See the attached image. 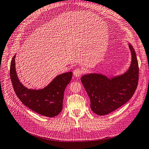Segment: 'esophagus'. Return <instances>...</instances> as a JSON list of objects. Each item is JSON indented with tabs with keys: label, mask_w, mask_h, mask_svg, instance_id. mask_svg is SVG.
<instances>
[{
	"label": "esophagus",
	"mask_w": 149,
	"mask_h": 149,
	"mask_svg": "<svg viewBox=\"0 0 149 149\" xmlns=\"http://www.w3.org/2000/svg\"><path fill=\"white\" fill-rule=\"evenodd\" d=\"M84 72V70L80 68L75 69L73 71V74L75 77H80Z\"/></svg>",
	"instance_id": "1"
}]
</instances>
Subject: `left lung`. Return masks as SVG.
<instances>
[{
  "mask_svg": "<svg viewBox=\"0 0 149 149\" xmlns=\"http://www.w3.org/2000/svg\"><path fill=\"white\" fill-rule=\"evenodd\" d=\"M131 62L124 73L108 78L101 73L82 76L81 83L91 100V110L98 115H107L122 107L130 100L138 82V63L136 54L128 42Z\"/></svg>",
  "mask_w": 149,
  "mask_h": 149,
  "instance_id": "1",
  "label": "left lung"
}]
</instances>
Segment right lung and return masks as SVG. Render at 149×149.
Wrapping results in <instances>:
<instances>
[{"instance_id": "obj_1", "label": "right lung", "mask_w": 149, "mask_h": 149, "mask_svg": "<svg viewBox=\"0 0 149 149\" xmlns=\"http://www.w3.org/2000/svg\"><path fill=\"white\" fill-rule=\"evenodd\" d=\"M16 55L10 66V77L15 93L26 107L36 113L48 117H54L61 113L63 105L66 86L72 79L71 71L55 77L47 86L41 89L28 88L18 77L15 65Z\"/></svg>"}]
</instances>
